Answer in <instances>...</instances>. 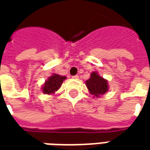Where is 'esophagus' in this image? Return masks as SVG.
I'll return each mask as SVG.
<instances>
[{"label":"esophagus","instance_id":"esophagus-1","mask_svg":"<svg viewBox=\"0 0 150 150\" xmlns=\"http://www.w3.org/2000/svg\"><path fill=\"white\" fill-rule=\"evenodd\" d=\"M72 78L75 79H78V78H79V75H74V76H72Z\"/></svg>","mask_w":150,"mask_h":150}]
</instances>
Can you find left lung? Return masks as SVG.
<instances>
[{
	"label": "left lung",
	"instance_id": "1",
	"mask_svg": "<svg viewBox=\"0 0 150 150\" xmlns=\"http://www.w3.org/2000/svg\"><path fill=\"white\" fill-rule=\"evenodd\" d=\"M86 85L90 93L96 97H100L108 90V81L98 75L97 72L91 73L90 79L86 81Z\"/></svg>",
	"mask_w": 150,
	"mask_h": 150
}]
</instances>
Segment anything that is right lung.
I'll return each instance as SVG.
<instances>
[{
	"label": "right lung",
	"mask_w": 150,
	"mask_h": 150,
	"mask_svg": "<svg viewBox=\"0 0 150 150\" xmlns=\"http://www.w3.org/2000/svg\"><path fill=\"white\" fill-rule=\"evenodd\" d=\"M66 79L65 76L54 74L50 76L48 79L45 82L42 87V92L45 94L51 95L54 94L56 91H58L61 87L62 82Z\"/></svg>",
	"instance_id": "right-lung-1"
}]
</instances>
